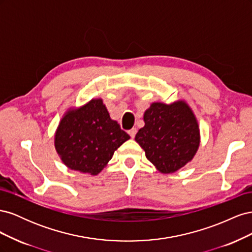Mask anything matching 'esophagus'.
I'll use <instances>...</instances> for the list:
<instances>
[{
  "label": "esophagus",
  "mask_w": 252,
  "mask_h": 252,
  "mask_svg": "<svg viewBox=\"0 0 252 252\" xmlns=\"http://www.w3.org/2000/svg\"><path fill=\"white\" fill-rule=\"evenodd\" d=\"M128 133H129V135H130L131 138L133 139L134 136H135V134H136V128H132V129H130V130L128 131Z\"/></svg>",
  "instance_id": "1"
}]
</instances>
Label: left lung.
<instances>
[{
  "mask_svg": "<svg viewBox=\"0 0 252 252\" xmlns=\"http://www.w3.org/2000/svg\"><path fill=\"white\" fill-rule=\"evenodd\" d=\"M144 122L135 141L158 171L175 172L193 158L200 145V129L184 101L152 103L144 113Z\"/></svg>",
  "mask_w": 252,
  "mask_h": 252,
  "instance_id": "obj_1",
  "label": "left lung"
}]
</instances>
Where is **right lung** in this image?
<instances>
[{
	"mask_svg": "<svg viewBox=\"0 0 252 252\" xmlns=\"http://www.w3.org/2000/svg\"><path fill=\"white\" fill-rule=\"evenodd\" d=\"M130 139L117 121L110 119L101 98H94L68 111L55 135V147L62 162L72 170L96 175L114 151Z\"/></svg>",
	"mask_w": 252,
	"mask_h": 252,
	"instance_id": "obj_1",
	"label": "right lung"
}]
</instances>
